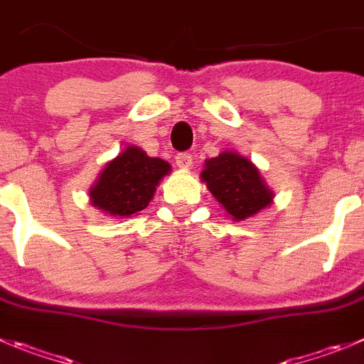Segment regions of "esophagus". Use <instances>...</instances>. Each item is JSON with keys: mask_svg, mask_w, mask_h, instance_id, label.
<instances>
[{"mask_svg": "<svg viewBox=\"0 0 364 364\" xmlns=\"http://www.w3.org/2000/svg\"><path fill=\"white\" fill-rule=\"evenodd\" d=\"M192 163V154H188V152H179V154L176 156V165H178L179 168H190Z\"/></svg>", "mask_w": 364, "mask_h": 364, "instance_id": "obj_1", "label": "esophagus"}]
</instances>
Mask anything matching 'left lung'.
Returning <instances> with one entry per match:
<instances>
[{
	"label": "left lung",
	"mask_w": 364,
	"mask_h": 364,
	"mask_svg": "<svg viewBox=\"0 0 364 364\" xmlns=\"http://www.w3.org/2000/svg\"><path fill=\"white\" fill-rule=\"evenodd\" d=\"M201 179L237 223L257 215L273 203L274 193L260 178L259 168L235 151H224L206 159Z\"/></svg>",
	"instance_id": "left-lung-1"
}]
</instances>
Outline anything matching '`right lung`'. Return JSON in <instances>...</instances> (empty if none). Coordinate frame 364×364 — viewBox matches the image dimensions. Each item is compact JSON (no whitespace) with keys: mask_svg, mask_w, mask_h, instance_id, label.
Instances as JSON below:
<instances>
[{"mask_svg":"<svg viewBox=\"0 0 364 364\" xmlns=\"http://www.w3.org/2000/svg\"><path fill=\"white\" fill-rule=\"evenodd\" d=\"M171 172V165L129 145L104 166L91 186V205L111 217L125 219L147 208L156 186Z\"/></svg>","mask_w":364,"mask_h":364,"instance_id":"obj_1","label":"right lung"}]
</instances>
